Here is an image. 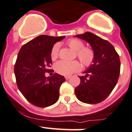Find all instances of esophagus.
Listing matches in <instances>:
<instances>
[{
    "mask_svg": "<svg viewBox=\"0 0 132 132\" xmlns=\"http://www.w3.org/2000/svg\"><path fill=\"white\" fill-rule=\"evenodd\" d=\"M70 77H71L70 76H65V79H66V80H68Z\"/></svg>",
    "mask_w": 132,
    "mask_h": 132,
    "instance_id": "34e87169",
    "label": "esophagus"
}]
</instances>
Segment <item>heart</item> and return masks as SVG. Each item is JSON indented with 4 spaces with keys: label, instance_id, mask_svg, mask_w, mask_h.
I'll return each mask as SVG.
<instances>
[{
    "label": "heart",
    "instance_id": "heart-1",
    "mask_svg": "<svg viewBox=\"0 0 132 132\" xmlns=\"http://www.w3.org/2000/svg\"><path fill=\"white\" fill-rule=\"evenodd\" d=\"M67 45L73 51L79 60L85 66H90L93 64L95 59V52L90 47H85V44L78 39H70L67 42ZM51 58L53 60H56L59 55V45L55 44L51 50ZM55 71L62 76H70L78 72L81 69V64L77 60L66 61L60 60L55 65Z\"/></svg>",
    "mask_w": 132,
    "mask_h": 132
}]
</instances>
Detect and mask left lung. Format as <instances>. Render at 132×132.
<instances>
[{"label": "left lung", "mask_w": 132, "mask_h": 132, "mask_svg": "<svg viewBox=\"0 0 132 132\" xmlns=\"http://www.w3.org/2000/svg\"><path fill=\"white\" fill-rule=\"evenodd\" d=\"M76 37L89 43L95 52L94 63L79 76L81 83L75 88L77 99L83 103L95 104L106 99L117 83L120 76L119 54L108 41L87 32Z\"/></svg>", "instance_id": "left-lung-1"}]
</instances>
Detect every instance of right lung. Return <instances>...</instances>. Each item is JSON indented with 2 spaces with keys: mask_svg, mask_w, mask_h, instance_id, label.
<instances>
[{
  "mask_svg": "<svg viewBox=\"0 0 132 132\" xmlns=\"http://www.w3.org/2000/svg\"><path fill=\"white\" fill-rule=\"evenodd\" d=\"M65 36L40 35L21 47L14 66L16 83L28 102L39 108L53 105L59 98V88L66 81L64 76L55 73L46 77L45 73L53 72L51 50L54 44Z\"/></svg>",
  "mask_w": 132,
  "mask_h": 132,
  "instance_id": "obj_1",
  "label": "right lung"
}]
</instances>
